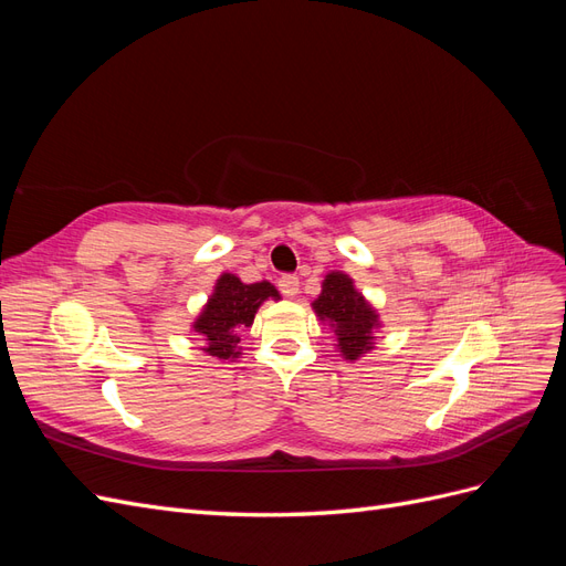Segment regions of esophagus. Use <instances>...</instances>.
Instances as JSON below:
<instances>
[{"label":"esophagus","instance_id":"obj_1","mask_svg":"<svg viewBox=\"0 0 566 566\" xmlns=\"http://www.w3.org/2000/svg\"><path fill=\"white\" fill-rule=\"evenodd\" d=\"M279 290L285 297H295L300 293V279L295 276V273H283V276L279 279Z\"/></svg>","mask_w":566,"mask_h":566}]
</instances>
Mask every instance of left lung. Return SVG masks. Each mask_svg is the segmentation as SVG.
<instances>
[{
    "instance_id": "8db88e82",
    "label": "left lung",
    "mask_w": 566,
    "mask_h": 566,
    "mask_svg": "<svg viewBox=\"0 0 566 566\" xmlns=\"http://www.w3.org/2000/svg\"><path fill=\"white\" fill-rule=\"evenodd\" d=\"M314 310L321 318H328L339 335V349L345 358L354 361L370 349V331L375 328V312L356 293L352 279L345 273H331L323 281V290L314 302Z\"/></svg>"
}]
</instances>
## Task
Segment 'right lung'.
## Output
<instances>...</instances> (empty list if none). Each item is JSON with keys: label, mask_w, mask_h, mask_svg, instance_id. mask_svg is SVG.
Listing matches in <instances>:
<instances>
[{"label": "right lung", "mask_w": 566, "mask_h": 566, "mask_svg": "<svg viewBox=\"0 0 566 566\" xmlns=\"http://www.w3.org/2000/svg\"><path fill=\"white\" fill-rule=\"evenodd\" d=\"M266 297H279V290L271 283H252L245 285L238 281L233 273H224L217 281L214 295L210 297L205 312L196 321V333L205 335L208 339V352L210 356L217 358H231L235 356V345L238 339V328H248L254 321L256 310Z\"/></svg>", "instance_id": "add662e5"}]
</instances>
